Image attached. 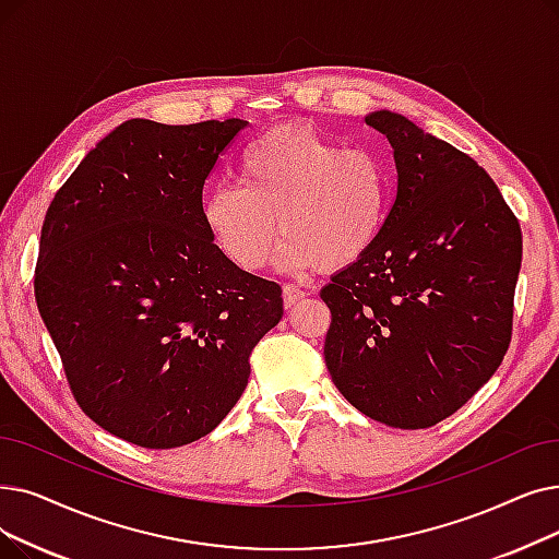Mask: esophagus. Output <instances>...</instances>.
I'll return each instance as SVG.
<instances>
[{
	"mask_svg": "<svg viewBox=\"0 0 559 559\" xmlns=\"http://www.w3.org/2000/svg\"><path fill=\"white\" fill-rule=\"evenodd\" d=\"M304 297H306V293H304V289H299L297 285H293V283L283 285V304H285V308H293Z\"/></svg>",
	"mask_w": 559,
	"mask_h": 559,
	"instance_id": "obj_1",
	"label": "esophagus"
}]
</instances>
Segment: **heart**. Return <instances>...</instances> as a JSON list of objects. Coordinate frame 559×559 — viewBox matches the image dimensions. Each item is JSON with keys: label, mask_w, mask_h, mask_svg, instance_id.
<instances>
[{"label": "heart", "mask_w": 559, "mask_h": 559, "mask_svg": "<svg viewBox=\"0 0 559 559\" xmlns=\"http://www.w3.org/2000/svg\"><path fill=\"white\" fill-rule=\"evenodd\" d=\"M393 203V174L370 148H343L293 123L255 139L239 164V185L212 187L201 219L219 251L245 272L270 264L278 228L287 272L345 270L366 258Z\"/></svg>", "instance_id": "heart-1"}]
</instances>
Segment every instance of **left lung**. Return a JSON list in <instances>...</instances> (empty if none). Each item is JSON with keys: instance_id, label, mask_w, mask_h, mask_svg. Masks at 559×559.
I'll return each instance as SVG.
<instances>
[{"instance_id": "left-lung-1", "label": "left lung", "mask_w": 559, "mask_h": 559, "mask_svg": "<svg viewBox=\"0 0 559 559\" xmlns=\"http://www.w3.org/2000/svg\"><path fill=\"white\" fill-rule=\"evenodd\" d=\"M366 123L393 145L397 193L372 251L322 287L324 360L360 414L425 429L464 406L507 354L521 226L466 153L393 111Z\"/></svg>"}]
</instances>
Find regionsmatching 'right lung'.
Here are the masks:
<instances>
[{"mask_svg":"<svg viewBox=\"0 0 559 559\" xmlns=\"http://www.w3.org/2000/svg\"><path fill=\"white\" fill-rule=\"evenodd\" d=\"M245 128L126 120L47 207L38 312L72 397L128 443L168 450L207 436L283 318L281 285L239 270L201 219L205 180Z\"/></svg>","mask_w":559,"mask_h":559,"instance_id":"obj_1","label":"right lung"}]
</instances>
